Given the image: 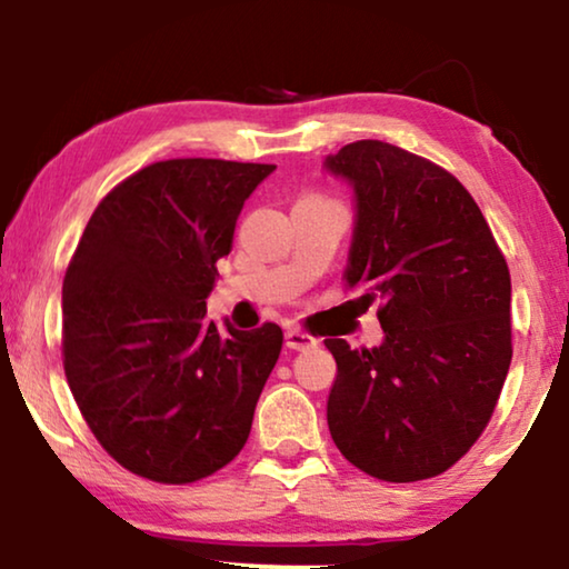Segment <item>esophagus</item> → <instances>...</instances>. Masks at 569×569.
Segmentation results:
<instances>
[{
	"label": "esophagus",
	"mask_w": 569,
	"mask_h": 569,
	"mask_svg": "<svg viewBox=\"0 0 569 569\" xmlns=\"http://www.w3.org/2000/svg\"><path fill=\"white\" fill-rule=\"evenodd\" d=\"M284 345L290 349H308V347H316L318 341L313 337H308L306 331H298V329H287L284 331Z\"/></svg>",
	"instance_id": "1"
}]
</instances>
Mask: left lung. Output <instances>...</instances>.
Returning a JSON list of instances; mask_svg holds the SVG:
<instances>
[{"instance_id": "1", "label": "left lung", "mask_w": 569, "mask_h": 569, "mask_svg": "<svg viewBox=\"0 0 569 569\" xmlns=\"http://www.w3.org/2000/svg\"><path fill=\"white\" fill-rule=\"evenodd\" d=\"M355 197L345 267L383 341L323 345L337 360L326 419L341 456L383 481L438 477L492 417L510 370V271L448 170L378 139L323 160Z\"/></svg>"}]
</instances>
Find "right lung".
Wrapping results in <instances>:
<instances>
[{
	"mask_svg": "<svg viewBox=\"0 0 569 569\" xmlns=\"http://www.w3.org/2000/svg\"><path fill=\"white\" fill-rule=\"evenodd\" d=\"M277 166L166 160L116 186L69 261L67 383L100 446L162 485L204 479L240 453L282 329L207 321L217 267Z\"/></svg>",
	"mask_w": 569,
	"mask_h": 569,
	"instance_id": "right-lung-1",
	"label": "right lung"
}]
</instances>
